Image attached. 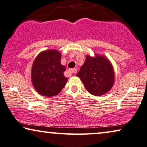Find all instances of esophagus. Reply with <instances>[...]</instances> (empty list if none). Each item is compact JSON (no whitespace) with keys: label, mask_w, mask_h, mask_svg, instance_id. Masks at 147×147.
Instances as JSON below:
<instances>
[{"label":"esophagus","mask_w":147,"mask_h":147,"mask_svg":"<svg viewBox=\"0 0 147 147\" xmlns=\"http://www.w3.org/2000/svg\"><path fill=\"white\" fill-rule=\"evenodd\" d=\"M69 72L71 74H75L76 72H77V69H76V68H73V69H70Z\"/></svg>","instance_id":"obj_1"}]
</instances>
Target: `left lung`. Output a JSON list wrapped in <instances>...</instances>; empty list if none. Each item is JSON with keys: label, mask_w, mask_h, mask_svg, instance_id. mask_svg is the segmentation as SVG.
Wrapping results in <instances>:
<instances>
[{"label": "left lung", "mask_w": 147, "mask_h": 147, "mask_svg": "<svg viewBox=\"0 0 147 147\" xmlns=\"http://www.w3.org/2000/svg\"><path fill=\"white\" fill-rule=\"evenodd\" d=\"M77 76L81 80L87 92L96 96L109 92L115 83V72L111 61L105 55H86Z\"/></svg>", "instance_id": "8db88e82"}]
</instances>
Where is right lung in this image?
<instances>
[{
  "label": "right lung",
  "mask_w": 147,
  "mask_h": 147,
  "mask_svg": "<svg viewBox=\"0 0 147 147\" xmlns=\"http://www.w3.org/2000/svg\"><path fill=\"white\" fill-rule=\"evenodd\" d=\"M61 53L55 49L42 51L35 57L31 79L35 90L42 96H56L64 88L68 79L64 75L66 67L61 64Z\"/></svg>",
  "instance_id": "add662e5"
}]
</instances>
